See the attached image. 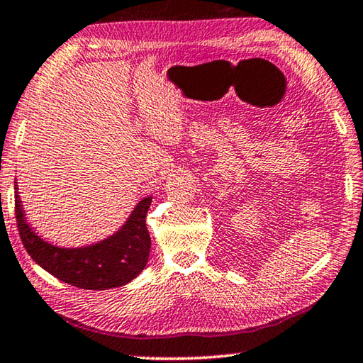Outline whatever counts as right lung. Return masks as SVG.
Here are the masks:
<instances>
[{
    "label": "right lung",
    "instance_id": "1",
    "mask_svg": "<svg viewBox=\"0 0 363 363\" xmlns=\"http://www.w3.org/2000/svg\"><path fill=\"white\" fill-rule=\"evenodd\" d=\"M16 221L27 254L62 283L89 291L114 289L130 283L145 268L150 255V234L145 218L152 197L142 199L123 226L100 242L84 247H57L47 242L27 223L14 184Z\"/></svg>",
    "mask_w": 363,
    "mask_h": 363
}]
</instances>
